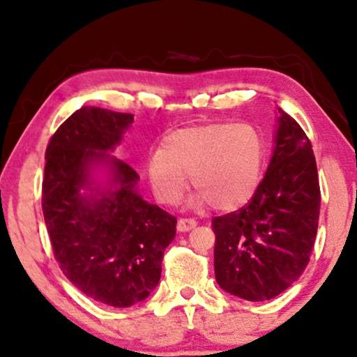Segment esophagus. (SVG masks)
<instances>
[{
  "instance_id": "34e87169",
  "label": "esophagus",
  "mask_w": 357,
  "mask_h": 357,
  "mask_svg": "<svg viewBox=\"0 0 357 357\" xmlns=\"http://www.w3.org/2000/svg\"><path fill=\"white\" fill-rule=\"evenodd\" d=\"M195 226H197V221H195L193 218H180L178 222H177V229L180 232L192 231Z\"/></svg>"
}]
</instances>
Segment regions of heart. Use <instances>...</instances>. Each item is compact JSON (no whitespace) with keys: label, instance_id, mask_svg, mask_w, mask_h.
Here are the masks:
<instances>
[{"label":"heart","instance_id":"b5f03b06","mask_svg":"<svg viewBox=\"0 0 357 357\" xmlns=\"http://www.w3.org/2000/svg\"><path fill=\"white\" fill-rule=\"evenodd\" d=\"M266 162V143L253 123H213L175 131L148 162L155 198L177 204L190 177L195 206L232 211L255 195Z\"/></svg>","mask_w":357,"mask_h":357}]
</instances>
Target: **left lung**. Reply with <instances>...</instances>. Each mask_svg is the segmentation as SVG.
Wrapping results in <instances>:
<instances>
[{"label": "left lung", "instance_id": "obj_1", "mask_svg": "<svg viewBox=\"0 0 357 357\" xmlns=\"http://www.w3.org/2000/svg\"><path fill=\"white\" fill-rule=\"evenodd\" d=\"M280 112L276 148L245 206L213 218L214 275L229 294L268 301L309 265L320 216V183L312 143Z\"/></svg>", "mask_w": 357, "mask_h": 357}]
</instances>
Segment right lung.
Wrapping results in <instances>:
<instances>
[{
	"instance_id": "1",
	"label": "right lung",
	"mask_w": 357,
	"mask_h": 357,
	"mask_svg": "<svg viewBox=\"0 0 357 357\" xmlns=\"http://www.w3.org/2000/svg\"><path fill=\"white\" fill-rule=\"evenodd\" d=\"M133 120L131 114L82 107L63 121L45 151L42 211L53 255L77 289L112 307L144 301L158 286L177 226V218L136 192V170L105 154ZM99 160L112 165L119 188L99 193L100 199L81 195L89 165Z\"/></svg>"
}]
</instances>
